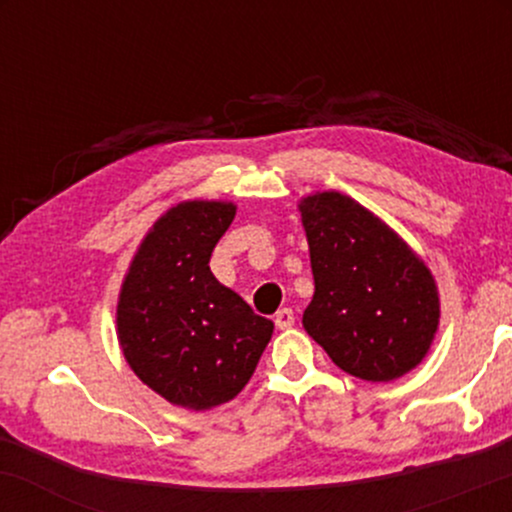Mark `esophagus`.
I'll list each match as a JSON object with an SVG mask.
<instances>
[{
    "label": "esophagus",
    "mask_w": 512,
    "mask_h": 512,
    "mask_svg": "<svg viewBox=\"0 0 512 512\" xmlns=\"http://www.w3.org/2000/svg\"><path fill=\"white\" fill-rule=\"evenodd\" d=\"M293 322H296V317H293L291 308H281L279 313L274 315V325L279 327V330H289V327H293Z\"/></svg>",
    "instance_id": "34e87169"
}]
</instances>
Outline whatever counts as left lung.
Segmentation results:
<instances>
[{"label": "left lung", "instance_id": "1", "mask_svg": "<svg viewBox=\"0 0 512 512\" xmlns=\"http://www.w3.org/2000/svg\"><path fill=\"white\" fill-rule=\"evenodd\" d=\"M315 293L303 327L344 373L390 383L424 361L440 322L431 269L373 211L337 190L298 204Z\"/></svg>", "mask_w": 512, "mask_h": 512}]
</instances>
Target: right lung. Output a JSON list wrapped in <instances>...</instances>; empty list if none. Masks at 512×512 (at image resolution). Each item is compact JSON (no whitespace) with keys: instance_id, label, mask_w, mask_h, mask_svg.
I'll list each match as a JSON object with an SVG mask.
<instances>
[{"instance_id":"obj_1","label":"right lung","mask_w":512,"mask_h":512,"mask_svg":"<svg viewBox=\"0 0 512 512\" xmlns=\"http://www.w3.org/2000/svg\"><path fill=\"white\" fill-rule=\"evenodd\" d=\"M236 204L187 199L149 228L117 296V342L144 385L207 411L248 385L274 322L252 313L209 269Z\"/></svg>"}]
</instances>
